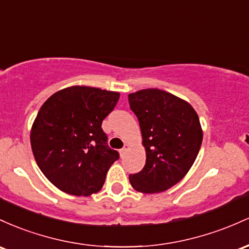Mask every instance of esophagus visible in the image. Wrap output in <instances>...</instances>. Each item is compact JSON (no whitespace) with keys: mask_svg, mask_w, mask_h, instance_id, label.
Returning a JSON list of instances; mask_svg holds the SVG:
<instances>
[{"mask_svg":"<svg viewBox=\"0 0 249 249\" xmlns=\"http://www.w3.org/2000/svg\"><path fill=\"white\" fill-rule=\"evenodd\" d=\"M127 149H128V144H124V148H122V149L120 150V154H121V156H124L125 152H127Z\"/></svg>","mask_w":249,"mask_h":249,"instance_id":"1","label":"esophagus"}]
</instances>
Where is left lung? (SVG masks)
I'll return each mask as SVG.
<instances>
[{
	"instance_id": "1",
	"label": "left lung",
	"mask_w": 249,
	"mask_h": 249,
	"mask_svg": "<svg viewBox=\"0 0 249 249\" xmlns=\"http://www.w3.org/2000/svg\"><path fill=\"white\" fill-rule=\"evenodd\" d=\"M139 120L146 164L129 175L135 191L152 194L177 185L191 169L202 143L196 111L188 102L160 89H143L128 95Z\"/></svg>"
}]
</instances>
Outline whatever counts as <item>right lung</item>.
<instances>
[{
	"instance_id": "add662e5",
	"label": "right lung",
	"mask_w": 249,
	"mask_h": 249,
	"mask_svg": "<svg viewBox=\"0 0 249 249\" xmlns=\"http://www.w3.org/2000/svg\"><path fill=\"white\" fill-rule=\"evenodd\" d=\"M119 97L116 91L74 86L52 95L38 110L30 133L33 154L58 189L88 196L102 188L120 154L108 146L101 125Z\"/></svg>"
}]
</instances>
